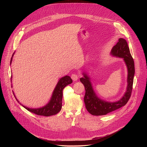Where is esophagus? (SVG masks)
Wrapping results in <instances>:
<instances>
[{"label":"esophagus","mask_w":147,"mask_h":147,"mask_svg":"<svg viewBox=\"0 0 147 147\" xmlns=\"http://www.w3.org/2000/svg\"><path fill=\"white\" fill-rule=\"evenodd\" d=\"M71 77L73 81H77L78 78V76L77 74H72L71 76Z\"/></svg>","instance_id":"obj_1"}]
</instances>
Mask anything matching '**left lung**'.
Returning <instances> with one entry per match:
<instances>
[{"instance_id":"1","label":"left lung","mask_w":147,"mask_h":147,"mask_svg":"<svg viewBox=\"0 0 147 147\" xmlns=\"http://www.w3.org/2000/svg\"><path fill=\"white\" fill-rule=\"evenodd\" d=\"M111 53L113 56L123 58L127 66L128 71L127 90L123 96L117 102H109L102 100L95 94L89 77L84 73L82 74L84 77L80 78V81L84 86L86 90L84 100L87 110L94 116L105 115L120 108L127 103L131 96L135 73L134 63L125 39L119 38V42L112 49Z\"/></svg>"}]
</instances>
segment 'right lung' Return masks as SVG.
<instances>
[{
	"label": "right lung",
	"mask_w": 147,
	"mask_h": 147,
	"mask_svg": "<svg viewBox=\"0 0 147 147\" xmlns=\"http://www.w3.org/2000/svg\"><path fill=\"white\" fill-rule=\"evenodd\" d=\"M14 54V53H13V55ZM13 55L11 60H10V64L11 63ZM11 77H12V76H11ZM72 82H73V80L70 78V76H66L63 77L61 78L59 80L57 85L53 92V94H52V95L50 101L44 107H42L40 108H36V109H32V108H29L26 107L23 105H22V106L24 108H26L27 110L30 111V112L35 113L38 115L44 116H50L55 115L57 114L58 112H59L61 109L63 90V88L66 86L70 84H71ZM13 93L14 96L16 98V100L18 102V100L17 99L13 91Z\"/></svg>",
	"instance_id": "obj_1"
}]
</instances>
